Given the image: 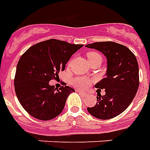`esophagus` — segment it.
Instances as JSON below:
<instances>
[{"mask_svg": "<svg viewBox=\"0 0 150 150\" xmlns=\"http://www.w3.org/2000/svg\"><path fill=\"white\" fill-rule=\"evenodd\" d=\"M78 92H79V94H80L81 96H86L87 95V93L84 92L83 90H78Z\"/></svg>", "mask_w": 150, "mask_h": 150, "instance_id": "1", "label": "esophagus"}]
</instances>
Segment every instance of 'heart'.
<instances>
[{
	"instance_id": "b5f03b06",
	"label": "heart",
	"mask_w": 150,
	"mask_h": 150,
	"mask_svg": "<svg viewBox=\"0 0 150 150\" xmlns=\"http://www.w3.org/2000/svg\"><path fill=\"white\" fill-rule=\"evenodd\" d=\"M96 56H101L97 52H88L87 53V58L88 60H90L92 58H94ZM73 84L77 88H86L89 84H90V81L86 79V78H84V77H75L72 80Z\"/></svg>"
}]
</instances>
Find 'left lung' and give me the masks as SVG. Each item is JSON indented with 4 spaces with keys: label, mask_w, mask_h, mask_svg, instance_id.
Here are the masks:
<instances>
[{
    "label": "left lung",
    "mask_w": 150,
    "mask_h": 150,
    "mask_svg": "<svg viewBox=\"0 0 150 150\" xmlns=\"http://www.w3.org/2000/svg\"><path fill=\"white\" fill-rule=\"evenodd\" d=\"M96 49L107 58L106 77L95 87L105 89V95L98 91L97 103L87 107L90 115L100 120H109L124 112L133 100L139 86L137 58L127 47L114 42H96L86 45Z\"/></svg>",
    "instance_id": "1"
}]
</instances>
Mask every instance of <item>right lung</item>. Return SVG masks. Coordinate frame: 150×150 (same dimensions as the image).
Here are the masks:
<instances>
[{
    "instance_id": "obj_1",
    "label": "right lung",
    "mask_w": 150,
    "mask_h": 150,
    "mask_svg": "<svg viewBox=\"0 0 150 150\" xmlns=\"http://www.w3.org/2000/svg\"><path fill=\"white\" fill-rule=\"evenodd\" d=\"M82 44H71L58 39L36 43L26 50L17 64L14 88L19 103L30 115L40 120H52L63 111L73 88L56 89L50 86L70 57Z\"/></svg>"
}]
</instances>
